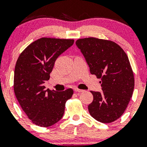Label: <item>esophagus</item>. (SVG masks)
<instances>
[{
	"label": "esophagus",
	"mask_w": 147,
	"mask_h": 147,
	"mask_svg": "<svg viewBox=\"0 0 147 147\" xmlns=\"http://www.w3.org/2000/svg\"><path fill=\"white\" fill-rule=\"evenodd\" d=\"M74 90H75V92H84V90H82V89H79V88H75L74 89Z\"/></svg>",
	"instance_id": "34e87169"
}]
</instances>
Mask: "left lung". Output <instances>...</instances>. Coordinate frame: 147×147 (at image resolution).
<instances>
[{
  "instance_id": "left-lung-1",
  "label": "left lung",
  "mask_w": 147,
  "mask_h": 147,
  "mask_svg": "<svg viewBox=\"0 0 147 147\" xmlns=\"http://www.w3.org/2000/svg\"><path fill=\"white\" fill-rule=\"evenodd\" d=\"M76 45L90 73L102 80V92L90 91L93 95L88 106L90 115L106 124L117 120L127 108L134 90V75L126 52L114 41L95 37L79 38Z\"/></svg>"
}]
</instances>
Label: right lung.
I'll use <instances>...</instances> for the list:
<instances>
[{
    "label": "right lung",
    "instance_id": "obj_1",
    "mask_svg": "<svg viewBox=\"0 0 147 147\" xmlns=\"http://www.w3.org/2000/svg\"><path fill=\"white\" fill-rule=\"evenodd\" d=\"M74 43V39L42 37L20 54L14 76V90L20 106L31 122L41 127L56 124L63 117L65 102L73 90L61 92L43 85L50 79L55 61Z\"/></svg>",
    "mask_w": 147,
    "mask_h": 147
}]
</instances>
